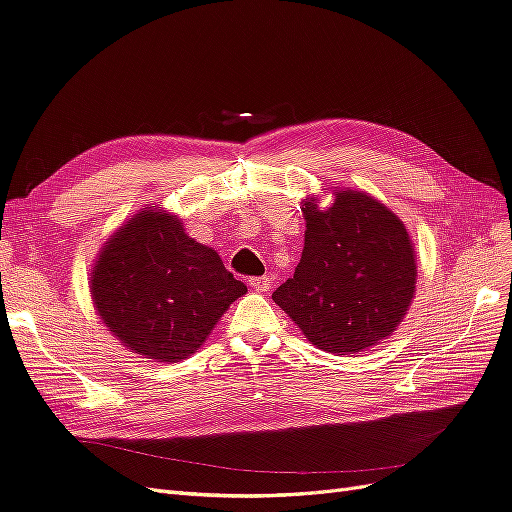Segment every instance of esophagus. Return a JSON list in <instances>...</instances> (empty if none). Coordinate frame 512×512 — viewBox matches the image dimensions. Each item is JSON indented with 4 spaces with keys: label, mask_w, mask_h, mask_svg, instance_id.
<instances>
[{
    "label": "esophagus",
    "mask_w": 512,
    "mask_h": 512,
    "mask_svg": "<svg viewBox=\"0 0 512 512\" xmlns=\"http://www.w3.org/2000/svg\"><path fill=\"white\" fill-rule=\"evenodd\" d=\"M247 284H250V286H252L256 292H267V290L271 288V284H273V277H271V275L252 277V280L247 282Z\"/></svg>",
    "instance_id": "34e87169"
}]
</instances>
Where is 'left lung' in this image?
Returning a JSON list of instances; mask_svg holds the SVG:
<instances>
[{
    "mask_svg": "<svg viewBox=\"0 0 512 512\" xmlns=\"http://www.w3.org/2000/svg\"><path fill=\"white\" fill-rule=\"evenodd\" d=\"M320 207L305 196V243L294 275L273 301L307 342L331 354H356L384 342L408 314L416 292V254L408 230L378 198L331 190Z\"/></svg>",
    "mask_w": 512,
    "mask_h": 512,
    "instance_id": "8db88e82",
    "label": "left lung"
}]
</instances>
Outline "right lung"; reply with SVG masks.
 <instances>
[{
	"mask_svg": "<svg viewBox=\"0 0 512 512\" xmlns=\"http://www.w3.org/2000/svg\"><path fill=\"white\" fill-rule=\"evenodd\" d=\"M247 286L220 254L185 235L179 215L145 207L123 222L94 260L89 294L121 346L158 363H179L207 342Z\"/></svg>",
	"mask_w": 512,
	"mask_h": 512,
	"instance_id": "right-lung-1",
	"label": "right lung"
}]
</instances>
